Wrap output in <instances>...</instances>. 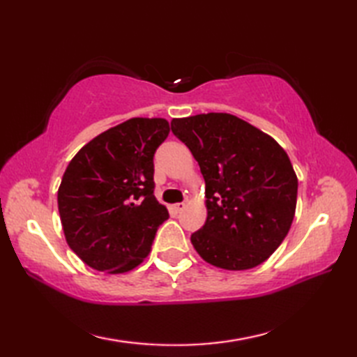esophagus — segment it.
I'll return each mask as SVG.
<instances>
[{
	"label": "esophagus",
	"mask_w": 357,
	"mask_h": 357,
	"mask_svg": "<svg viewBox=\"0 0 357 357\" xmlns=\"http://www.w3.org/2000/svg\"><path fill=\"white\" fill-rule=\"evenodd\" d=\"M185 208V204L184 202H178V204H173V206L170 207V210L173 211L174 215H178V213H181V211H183Z\"/></svg>",
	"instance_id": "obj_1"
}]
</instances>
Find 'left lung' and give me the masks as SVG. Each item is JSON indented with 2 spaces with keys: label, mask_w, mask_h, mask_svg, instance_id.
I'll return each instance as SVG.
<instances>
[{
  "label": "left lung",
  "mask_w": 357,
  "mask_h": 357,
  "mask_svg": "<svg viewBox=\"0 0 357 357\" xmlns=\"http://www.w3.org/2000/svg\"><path fill=\"white\" fill-rule=\"evenodd\" d=\"M172 132L206 181L207 221L190 238L196 252L224 270L267 261L290 230L298 199V176L285 150L230 113L174 118Z\"/></svg>",
  "instance_id": "obj_1"
}]
</instances>
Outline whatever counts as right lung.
Here are the masks:
<instances>
[{"instance_id":"add662e5","label":"right lung","mask_w":357,"mask_h":357,"mask_svg":"<svg viewBox=\"0 0 357 357\" xmlns=\"http://www.w3.org/2000/svg\"><path fill=\"white\" fill-rule=\"evenodd\" d=\"M170 133L164 118H132L87 142L63 174L58 210L67 244L110 275L146 259L169 211L153 195V156Z\"/></svg>"}]
</instances>
